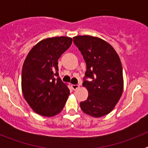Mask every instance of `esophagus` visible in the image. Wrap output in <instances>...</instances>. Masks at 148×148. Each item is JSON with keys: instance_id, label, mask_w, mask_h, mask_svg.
Segmentation results:
<instances>
[{"instance_id": "34e87169", "label": "esophagus", "mask_w": 148, "mask_h": 148, "mask_svg": "<svg viewBox=\"0 0 148 148\" xmlns=\"http://www.w3.org/2000/svg\"><path fill=\"white\" fill-rule=\"evenodd\" d=\"M79 87H80V86L78 85V84H73V85H72V88H73L74 90H78Z\"/></svg>"}]
</instances>
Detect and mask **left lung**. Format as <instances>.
<instances>
[{
	"label": "left lung",
	"mask_w": 148,
	"mask_h": 148,
	"mask_svg": "<svg viewBox=\"0 0 148 148\" xmlns=\"http://www.w3.org/2000/svg\"><path fill=\"white\" fill-rule=\"evenodd\" d=\"M73 42L81 51L87 65L83 86L88 91L87 100L80 103L84 113L95 118L114 109L123 92L122 66L119 56L109 43L90 35H77Z\"/></svg>",
	"instance_id": "obj_1"
}]
</instances>
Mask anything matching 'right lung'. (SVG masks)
<instances>
[{
  "label": "right lung",
  "instance_id": "right-lung-1",
  "mask_svg": "<svg viewBox=\"0 0 148 148\" xmlns=\"http://www.w3.org/2000/svg\"><path fill=\"white\" fill-rule=\"evenodd\" d=\"M72 42L71 38L65 36L43 39L26 57L22 67V92L37 114L52 117L66 104L70 90L58 77V60Z\"/></svg>",
  "mask_w": 148,
  "mask_h": 148
}]
</instances>
